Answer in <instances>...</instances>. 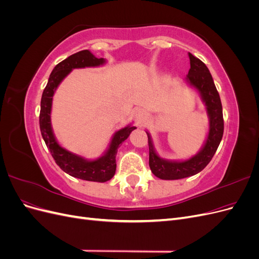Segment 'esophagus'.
Returning a JSON list of instances; mask_svg holds the SVG:
<instances>
[{
    "label": "esophagus",
    "mask_w": 259,
    "mask_h": 259,
    "mask_svg": "<svg viewBox=\"0 0 259 259\" xmlns=\"http://www.w3.org/2000/svg\"><path fill=\"white\" fill-rule=\"evenodd\" d=\"M134 117H135V121L138 124H143L148 119V113L144 110V109L138 108V109H136V110L134 111Z\"/></svg>",
    "instance_id": "obj_1"
}]
</instances>
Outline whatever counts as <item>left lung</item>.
Masks as SVG:
<instances>
[{
    "mask_svg": "<svg viewBox=\"0 0 259 259\" xmlns=\"http://www.w3.org/2000/svg\"><path fill=\"white\" fill-rule=\"evenodd\" d=\"M190 69L185 83L199 94L208 117V131L200 150L189 159L167 160L156 152L151 134L146 131L149 143V166L160 179L175 180L190 177L204 168L213 158L224 134L223 107L213 77L204 62L188 53Z\"/></svg>",
    "mask_w": 259,
    "mask_h": 259,
    "instance_id": "1",
    "label": "left lung"
}]
</instances>
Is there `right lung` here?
<instances>
[{"label": "right lung", "instance_id": "1", "mask_svg": "<svg viewBox=\"0 0 259 259\" xmlns=\"http://www.w3.org/2000/svg\"><path fill=\"white\" fill-rule=\"evenodd\" d=\"M106 64L107 60L105 58L95 57L89 50L77 52L59 62L53 69L48 85L43 91L40 111L41 134L57 165L70 176L96 183L108 182L114 176L117 148L128 138L131 133L136 130V127L130 123L125 127L117 130L112 135L105 152L99 158L86 159L82 155L69 151L58 143L52 127L51 113L55 92L73 69L101 67Z\"/></svg>", "mask_w": 259, "mask_h": 259}]
</instances>
